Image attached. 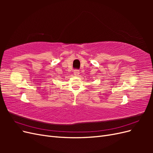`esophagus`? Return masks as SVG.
Masks as SVG:
<instances>
[{"instance_id":"1","label":"esophagus","mask_w":153,"mask_h":153,"mask_svg":"<svg viewBox=\"0 0 153 153\" xmlns=\"http://www.w3.org/2000/svg\"><path fill=\"white\" fill-rule=\"evenodd\" d=\"M73 74H74V75H75V76H78V75H79V74H80V71H79V70H77V69H75V70H74Z\"/></svg>"}]
</instances>
